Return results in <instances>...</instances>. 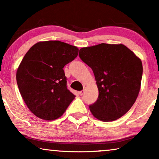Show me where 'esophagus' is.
<instances>
[{"label":"esophagus","instance_id":"1","mask_svg":"<svg viewBox=\"0 0 159 159\" xmlns=\"http://www.w3.org/2000/svg\"><path fill=\"white\" fill-rule=\"evenodd\" d=\"M84 90H82V91H80V92H79V94H80V95H82L84 94Z\"/></svg>","mask_w":159,"mask_h":159}]
</instances>
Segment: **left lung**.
<instances>
[{"label":"left lung","instance_id":"left-lung-1","mask_svg":"<svg viewBox=\"0 0 159 159\" xmlns=\"http://www.w3.org/2000/svg\"><path fill=\"white\" fill-rule=\"evenodd\" d=\"M80 58L92 69L98 98L89 106L95 118L115 121L133 106L140 90V58L123 44L101 43L82 48Z\"/></svg>","mask_w":159,"mask_h":159}]
</instances>
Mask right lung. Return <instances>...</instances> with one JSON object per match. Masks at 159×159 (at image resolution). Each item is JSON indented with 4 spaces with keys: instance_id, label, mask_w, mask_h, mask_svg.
<instances>
[{
    "instance_id": "obj_1",
    "label": "right lung",
    "mask_w": 159,
    "mask_h": 159,
    "mask_svg": "<svg viewBox=\"0 0 159 159\" xmlns=\"http://www.w3.org/2000/svg\"><path fill=\"white\" fill-rule=\"evenodd\" d=\"M78 52L74 45L48 40L37 43L24 56L16 71V82L25 104L37 117L55 120L75 99L66 88L63 68Z\"/></svg>"
}]
</instances>
